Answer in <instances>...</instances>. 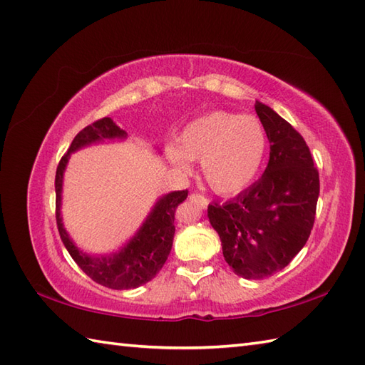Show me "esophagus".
<instances>
[{
  "mask_svg": "<svg viewBox=\"0 0 365 365\" xmlns=\"http://www.w3.org/2000/svg\"><path fill=\"white\" fill-rule=\"evenodd\" d=\"M190 200H191V202L200 205V207H204V208L208 205V202H210V200L204 197L202 195H199V192H192V195H190Z\"/></svg>",
  "mask_w": 365,
  "mask_h": 365,
  "instance_id": "1",
  "label": "esophagus"
}]
</instances>
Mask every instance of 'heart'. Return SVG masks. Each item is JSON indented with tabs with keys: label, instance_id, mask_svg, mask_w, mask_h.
I'll use <instances>...</instances> for the list:
<instances>
[{
	"label": "heart",
	"instance_id": "b5f03b06",
	"mask_svg": "<svg viewBox=\"0 0 365 365\" xmlns=\"http://www.w3.org/2000/svg\"><path fill=\"white\" fill-rule=\"evenodd\" d=\"M268 153V133L263 123L243 114L216 111L190 122L169 144L166 155L180 170L191 169V160L202 161L207 183L218 195L243 191L257 178Z\"/></svg>",
	"mask_w": 365,
	"mask_h": 365
}]
</instances>
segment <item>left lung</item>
<instances>
[{
  "instance_id": "8db88e82",
  "label": "left lung",
  "mask_w": 365,
  "mask_h": 365,
  "mask_svg": "<svg viewBox=\"0 0 365 365\" xmlns=\"http://www.w3.org/2000/svg\"><path fill=\"white\" fill-rule=\"evenodd\" d=\"M254 108L268 133V166L234 200L208 205V220L234 273L257 281L285 268L306 245L320 178L298 131L269 106L255 102Z\"/></svg>"
}]
</instances>
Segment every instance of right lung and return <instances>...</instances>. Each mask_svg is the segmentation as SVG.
<instances>
[{"mask_svg":"<svg viewBox=\"0 0 365 365\" xmlns=\"http://www.w3.org/2000/svg\"><path fill=\"white\" fill-rule=\"evenodd\" d=\"M128 135L125 130L115 125L111 118H103L86 128H83L75 136L67 153L61 158L56 178H54V190H56V222L61 240L68 254L76 262L84 273L92 281L114 290H130L152 281L158 271L165 265L168 255L173 247V240L175 234V208L182 204L188 196V191H173L161 196L150 213L147 215L143 226L136 230V234L123 245L119 251L110 255H92L83 252L73 243L71 235L67 234L61 215L63 205V180L64 170L67 168L68 158L76 150L88 147L91 144L114 141V139H125Z\"/></svg>","mask_w":365,"mask_h":365,"instance_id":"add662e5","label":"right lung"}]
</instances>
